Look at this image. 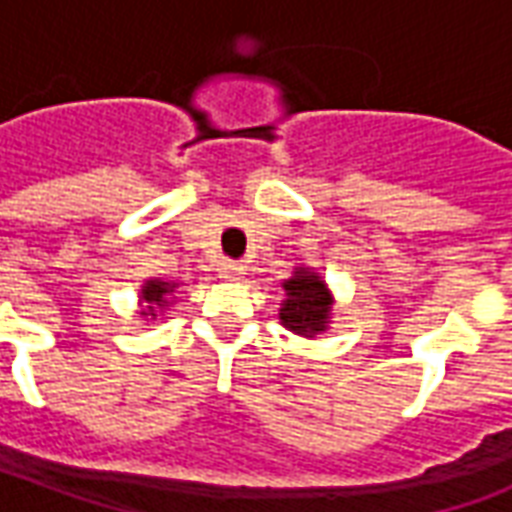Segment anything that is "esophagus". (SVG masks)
<instances>
[{
  "label": "esophagus",
  "instance_id": "1",
  "mask_svg": "<svg viewBox=\"0 0 512 512\" xmlns=\"http://www.w3.org/2000/svg\"><path fill=\"white\" fill-rule=\"evenodd\" d=\"M246 274V263L241 260H222L219 263V277L222 279H241Z\"/></svg>",
  "mask_w": 512,
  "mask_h": 512
}]
</instances>
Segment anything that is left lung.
Segmentation results:
<instances>
[{
	"label": "left lung",
	"mask_w": 512,
	"mask_h": 512,
	"mask_svg": "<svg viewBox=\"0 0 512 512\" xmlns=\"http://www.w3.org/2000/svg\"><path fill=\"white\" fill-rule=\"evenodd\" d=\"M279 323L299 337H315L332 326L334 296L326 279L310 266H296L288 279H282Z\"/></svg>",
	"instance_id": "8db88e82"
}]
</instances>
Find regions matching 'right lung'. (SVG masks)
<instances>
[{"mask_svg":"<svg viewBox=\"0 0 512 512\" xmlns=\"http://www.w3.org/2000/svg\"><path fill=\"white\" fill-rule=\"evenodd\" d=\"M180 282H172V279H161V277H150L142 282L139 288V315L142 318H150L156 321L158 312L169 310V304L175 299V290H178Z\"/></svg>","mask_w":512,"mask_h":512,"instance_id":"right-lung-1","label":"right lung"}]
</instances>
